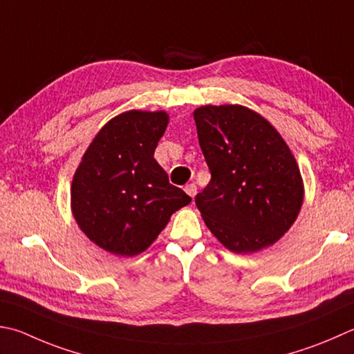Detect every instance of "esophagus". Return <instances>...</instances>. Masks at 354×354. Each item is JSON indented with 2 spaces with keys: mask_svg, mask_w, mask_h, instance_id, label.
<instances>
[{
  "mask_svg": "<svg viewBox=\"0 0 354 354\" xmlns=\"http://www.w3.org/2000/svg\"><path fill=\"white\" fill-rule=\"evenodd\" d=\"M184 190H185V194H187L189 196H192L194 198L195 195H196V185L195 184H187L184 187Z\"/></svg>",
  "mask_w": 354,
  "mask_h": 354,
  "instance_id": "esophagus-1",
  "label": "esophagus"
}]
</instances>
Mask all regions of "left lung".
I'll return each mask as SVG.
<instances>
[{"instance_id":"1","label":"left lung","mask_w":354,"mask_h":354,"mask_svg":"<svg viewBox=\"0 0 354 354\" xmlns=\"http://www.w3.org/2000/svg\"><path fill=\"white\" fill-rule=\"evenodd\" d=\"M210 183L195 198L205 226L236 254L280 240L304 203L299 165L279 131L241 105L194 113Z\"/></svg>"}]
</instances>
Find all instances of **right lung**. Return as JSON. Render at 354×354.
<instances>
[{
	"instance_id": "obj_1",
	"label": "right lung",
	"mask_w": 354,
	"mask_h": 354,
	"mask_svg": "<svg viewBox=\"0 0 354 354\" xmlns=\"http://www.w3.org/2000/svg\"><path fill=\"white\" fill-rule=\"evenodd\" d=\"M169 124L165 111L115 115L94 138L71 185L79 227L108 252L133 257L156 240L192 198L169 183L155 150Z\"/></svg>"
}]
</instances>
